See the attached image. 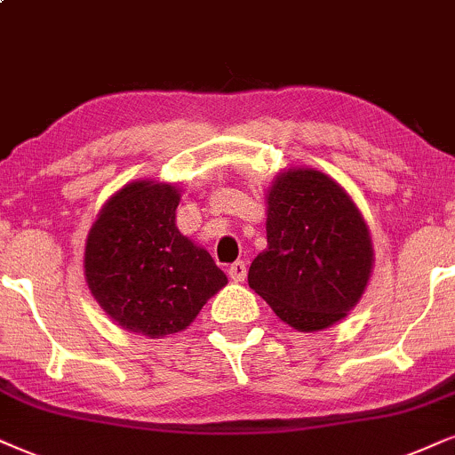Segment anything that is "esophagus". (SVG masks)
I'll list each match as a JSON object with an SVG mask.
<instances>
[{
  "instance_id": "obj_1",
  "label": "esophagus",
  "mask_w": 455,
  "mask_h": 455,
  "mask_svg": "<svg viewBox=\"0 0 455 455\" xmlns=\"http://www.w3.org/2000/svg\"><path fill=\"white\" fill-rule=\"evenodd\" d=\"M229 278L234 280V283H243L246 278V263L244 261H234L232 266H229Z\"/></svg>"
}]
</instances>
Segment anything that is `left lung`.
I'll list each match as a JSON object with an SVG mask.
<instances>
[{
	"mask_svg": "<svg viewBox=\"0 0 455 455\" xmlns=\"http://www.w3.org/2000/svg\"><path fill=\"white\" fill-rule=\"evenodd\" d=\"M267 249L249 267V287L297 331H323L358 304L373 267L361 211L338 181L289 168L267 189Z\"/></svg>",
	"mask_w": 455,
	"mask_h": 455,
	"instance_id": "1",
	"label": "left lung"
}]
</instances>
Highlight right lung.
Listing matches in <instances>:
<instances>
[{"instance_id":"right-lung-1","label":"right lung","mask_w":455,"mask_h":455,"mask_svg":"<svg viewBox=\"0 0 455 455\" xmlns=\"http://www.w3.org/2000/svg\"><path fill=\"white\" fill-rule=\"evenodd\" d=\"M175 185L132 181L92 223L84 274L99 306L132 333L166 338L188 329L228 284L209 251L179 232Z\"/></svg>"}]
</instances>
